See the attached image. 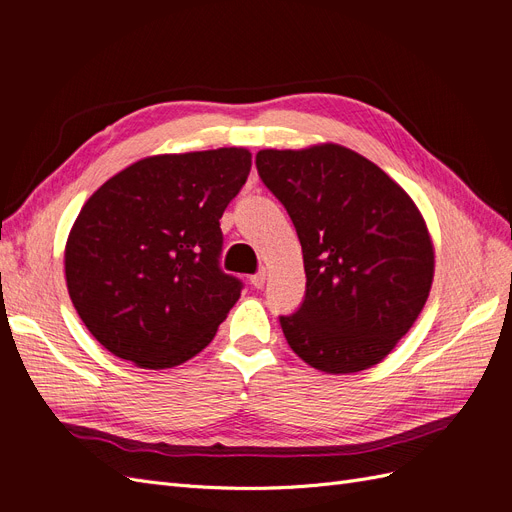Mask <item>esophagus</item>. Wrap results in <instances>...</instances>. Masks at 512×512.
Returning <instances> with one entry per match:
<instances>
[{"label":"esophagus","mask_w":512,"mask_h":512,"mask_svg":"<svg viewBox=\"0 0 512 512\" xmlns=\"http://www.w3.org/2000/svg\"><path fill=\"white\" fill-rule=\"evenodd\" d=\"M250 282H252V286H254V288H262V286L267 284V271H265V269L258 271L256 275H252V277H250Z\"/></svg>","instance_id":"obj_1"}]
</instances>
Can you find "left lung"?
I'll use <instances>...</instances> for the list:
<instances>
[{"mask_svg": "<svg viewBox=\"0 0 512 512\" xmlns=\"http://www.w3.org/2000/svg\"><path fill=\"white\" fill-rule=\"evenodd\" d=\"M256 166L303 250L305 301L280 318L288 346L324 374L378 365L412 329L433 284L423 213L380 166L337 143L260 149Z\"/></svg>", "mask_w": 512, "mask_h": 512, "instance_id": "left-lung-1", "label": "left lung"}]
</instances>
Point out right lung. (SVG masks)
Instances as JSON below:
<instances>
[{"label": "right lung", "mask_w": 512, "mask_h": 512, "mask_svg": "<svg viewBox=\"0 0 512 512\" xmlns=\"http://www.w3.org/2000/svg\"><path fill=\"white\" fill-rule=\"evenodd\" d=\"M250 168L245 147L160 153L89 196L64 269L76 314L108 352L168 369L209 346L241 297L218 267L220 218Z\"/></svg>", "instance_id": "1"}]
</instances>
